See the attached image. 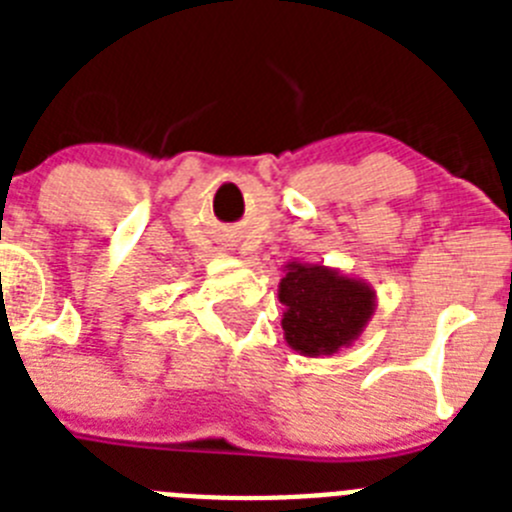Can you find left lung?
Returning a JSON list of instances; mask_svg holds the SVG:
<instances>
[{
  "mask_svg": "<svg viewBox=\"0 0 512 512\" xmlns=\"http://www.w3.org/2000/svg\"><path fill=\"white\" fill-rule=\"evenodd\" d=\"M279 302L287 346L318 359L359 341L377 310V292L333 266L289 261L279 279Z\"/></svg>",
  "mask_w": 512,
  "mask_h": 512,
  "instance_id": "1",
  "label": "left lung"
}]
</instances>
